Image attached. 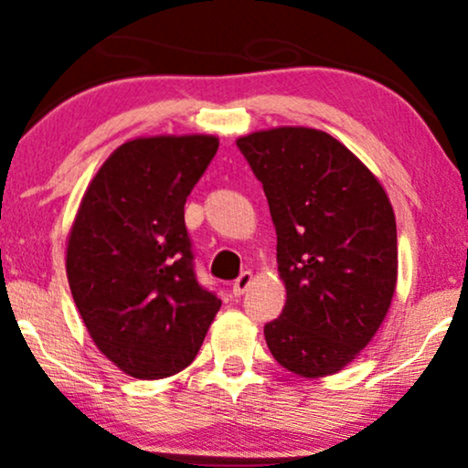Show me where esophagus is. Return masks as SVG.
<instances>
[{
    "mask_svg": "<svg viewBox=\"0 0 468 468\" xmlns=\"http://www.w3.org/2000/svg\"><path fill=\"white\" fill-rule=\"evenodd\" d=\"M251 281H253V272H249V271L240 272V277L232 283L234 296H242V293L249 290V285H251Z\"/></svg>",
    "mask_w": 468,
    "mask_h": 468,
    "instance_id": "34e87169",
    "label": "esophagus"
}]
</instances>
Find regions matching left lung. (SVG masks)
I'll list each match as a JSON object with an SVG mask.
<instances>
[{
  "label": "left lung",
  "mask_w": 468,
  "mask_h": 468,
  "mask_svg": "<svg viewBox=\"0 0 468 468\" xmlns=\"http://www.w3.org/2000/svg\"><path fill=\"white\" fill-rule=\"evenodd\" d=\"M264 187L287 300L264 325L281 367L341 370L367 347L396 290V219L379 181L347 146L309 127L236 140Z\"/></svg>",
  "instance_id": "8db88e82"
}]
</instances>
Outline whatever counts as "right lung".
Returning a JSON list of instances; mask_svg holds the SVG:
<instances>
[{"instance_id":"obj_1","label":"right lung","mask_w":468,"mask_h":468,"mask_svg":"<svg viewBox=\"0 0 468 468\" xmlns=\"http://www.w3.org/2000/svg\"><path fill=\"white\" fill-rule=\"evenodd\" d=\"M215 136L121 144L89 185L68 240L74 303L101 354L136 379L187 368L221 300L200 285L185 202Z\"/></svg>"}]
</instances>
